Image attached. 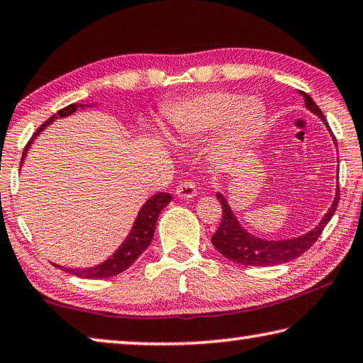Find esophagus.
<instances>
[{
  "label": "esophagus",
  "mask_w": 363,
  "mask_h": 363,
  "mask_svg": "<svg viewBox=\"0 0 363 363\" xmlns=\"http://www.w3.org/2000/svg\"><path fill=\"white\" fill-rule=\"evenodd\" d=\"M176 195L181 199H192L197 195V186L192 179H184L179 182V186L176 187Z\"/></svg>",
  "instance_id": "esophagus-1"
}]
</instances>
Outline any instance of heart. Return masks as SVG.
<instances>
[{"mask_svg":"<svg viewBox=\"0 0 363 363\" xmlns=\"http://www.w3.org/2000/svg\"><path fill=\"white\" fill-rule=\"evenodd\" d=\"M263 106L255 99L242 100L231 91H208L171 109L169 129L177 139L199 137L224 123L223 142H252L262 128Z\"/></svg>","mask_w":363,"mask_h":363,"instance_id":"1","label":"heart"}]
</instances>
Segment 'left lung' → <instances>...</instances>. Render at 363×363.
I'll return each mask as SVG.
<instances>
[{
	"label": "left lung",
	"mask_w": 363,
	"mask_h": 363,
	"mask_svg": "<svg viewBox=\"0 0 363 363\" xmlns=\"http://www.w3.org/2000/svg\"><path fill=\"white\" fill-rule=\"evenodd\" d=\"M302 95L303 99H306V105L310 111H313L316 116H320L323 119V123L328 125L325 114L321 113V109L318 106H316V103L310 99V95L307 94H302ZM328 129H330V125H328ZM331 135L333 139H335V134H333V132ZM216 197L220 200L221 208H223V218H221L220 226H218L216 233L211 235V242L216 247V250L220 252L221 255L229 258V260H233L239 264H247V267H273V264L286 263V262L294 260L297 257H301L316 242V239H318L320 234L323 233L328 221L331 220L337 208L339 186H337L335 202H333L331 208L328 210V213L318 226H316L313 231H310L308 234L302 235V238L289 239V240H263L247 234L244 229L240 228L238 220H235V216L233 215V211L229 208V205L226 200H224L223 195L216 194Z\"/></svg>",
	"instance_id": "obj_1"
}]
</instances>
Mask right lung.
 <instances>
[{
  "label": "right lung",
  "instance_id": "obj_1",
  "mask_svg": "<svg viewBox=\"0 0 363 363\" xmlns=\"http://www.w3.org/2000/svg\"><path fill=\"white\" fill-rule=\"evenodd\" d=\"M79 108H84V105L72 103V105H67L66 108L60 109V111L56 113V116H51L48 121H45V123L37 129L35 134L32 135V139L27 142V145L24 147V152H22V160L26 158L27 148L32 143V140L35 139L38 132H42L53 119L69 116V114L76 113ZM21 164H22V161H21ZM169 202H171V195L166 192H160L157 195H153L150 200H147V203L143 205L139 211V216H137L134 228H132V231L128 235V239L124 240V244L121 245L119 249L114 252V255L111 258H108L105 263H101V264H99V267H94V268H84V269L62 268V269L79 276V278H87V279L111 278V276L123 273L124 269H128L130 264L142 255V252L145 250L148 245H150L160 213ZM55 267H57V264H55ZM57 268H61V267H57Z\"/></svg>",
  "mask_w": 363,
  "mask_h": 363
}]
</instances>
